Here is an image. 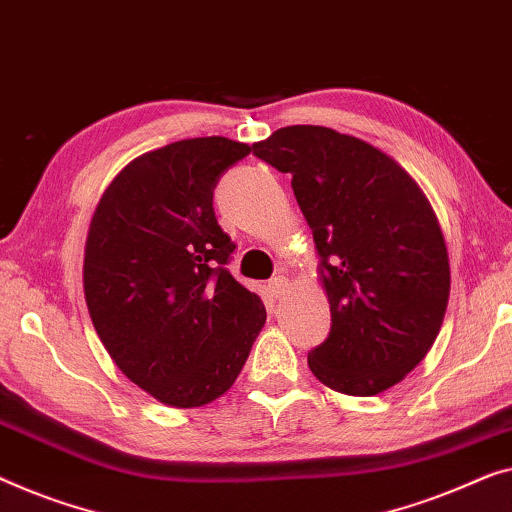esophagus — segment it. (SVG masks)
<instances>
[{"mask_svg": "<svg viewBox=\"0 0 512 512\" xmlns=\"http://www.w3.org/2000/svg\"><path fill=\"white\" fill-rule=\"evenodd\" d=\"M268 288H270V295L272 298H281V295H284V291L288 288V279L286 277H272L270 281H268Z\"/></svg>", "mask_w": 512, "mask_h": 512, "instance_id": "1", "label": "esophagus"}]
</instances>
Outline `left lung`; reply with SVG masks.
Here are the masks:
<instances>
[{"instance_id":"left-lung-1","label":"left lung","mask_w":512,"mask_h":512,"mask_svg":"<svg viewBox=\"0 0 512 512\" xmlns=\"http://www.w3.org/2000/svg\"><path fill=\"white\" fill-rule=\"evenodd\" d=\"M291 187L321 256L332 325L307 355L328 388L369 397L425 358L450 295L432 205L413 177L365 140L295 124L254 145Z\"/></svg>"}]
</instances>
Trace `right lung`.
Returning a JSON list of instances; mask_svg holds the SVG:
<instances>
[{
	"label": "right lung",
	"instance_id": "1",
	"mask_svg": "<svg viewBox=\"0 0 512 512\" xmlns=\"http://www.w3.org/2000/svg\"><path fill=\"white\" fill-rule=\"evenodd\" d=\"M251 152L221 136L177 140L133 159L106 189L85 244V300L110 358L154 399L194 409L238 379L265 323L233 279L235 242L214 187Z\"/></svg>",
	"mask_w": 512,
	"mask_h": 512
}]
</instances>
